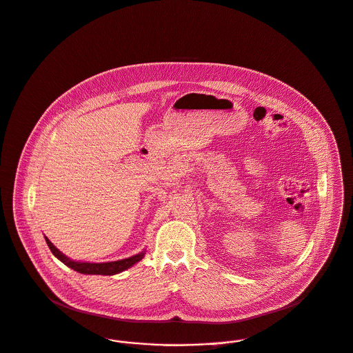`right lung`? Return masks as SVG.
Returning <instances> with one entry per match:
<instances>
[{"label": "right lung", "instance_id": "obj_1", "mask_svg": "<svg viewBox=\"0 0 353 353\" xmlns=\"http://www.w3.org/2000/svg\"><path fill=\"white\" fill-rule=\"evenodd\" d=\"M45 241H46V245L49 246L50 252L53 253V256L56 259H59L68 268H71V270H74L79 274H85V275H115V274H119V272L133 267L145 254L144 252H141V253H139L136 256H132L129 259L111 261V263H83V261H74V260L68 259L67 256H64L59 249H56L53 246V243L46 236H45Z\"/></svg>", "mask_w": 353, "mask_h": 353}]
</instances>
